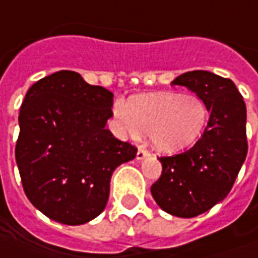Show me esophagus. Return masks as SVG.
I'll return each mask as SVG.
<instances>
[{"label": "esophagus", "instance_id": "obj_1", "mask_svg": "<svg viewBox=\"0 0 258 258\" xmlns=\"http://www.w3.org/2000/svg\"><path fill=\"white\" fill-rule=\"evenodd\" d=\"M148 156H150V153L147 151L146 148H143V147H138L137 160H144V158H147Z\"/></svg>", "mask_w": 258, "mask_h": 258}]
</instances>
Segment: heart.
Listing matches in <instances>:
<instances>
[{
    "label": "heart",
    "instance_id": "1",
    "mask_svg": "<svg viewBox=\"0 0 258 258\" xmlns=\"http://www.w3.org/2000/svg\"><path fill=\"white\" fill-rule=\"evenodd\" d=\"M114 115L134 138L148 134L158 151L174 153L194 144L206 128L209 108L197 94L150 93L117 104Z\"/></svg>",
    "mask_w": 258,
    "mask_h": 258
}]
</instances>
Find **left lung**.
Returning a JSON list of instances; mask_svg holds the SVG:
<instances>
[{
	"mask_svg": "<svg viewBox=\"0 0 258 258\" xmlns=\"http://www.w3.org/2000/svg\"><path fill=\"white\" fill-rule=\"evenodd\" d=\"M203 98L210 111L207 127L190 150L160 157L161 177L151 194L165 213L191 218L209 211L233 188L247 156L243 95L230 78L210 71H188L174 80Z\"/></svg>",
	"mask_w": 258,
	"mask_h": 258,
	"instance_id": "left-lung-1",
	"label": "left lung"
}]
</instances>
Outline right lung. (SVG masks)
I'll return each instance as SVG.
<instances>
[{
    "label": "right lung",
    "mask_w": 258,
    "mask_h": 258,
    "mask_svg": "<svg viewBox=\"0 0 258 258\" xmlns=\"http://www.w3.org/2000/svg\"><path fill=\"white\" fill-rule=\"evenodd\" d=\"M114 94L76 71L41 78L25 94L15 160L24 191L47 217L80 226L100 216L114 170L137 148L105 128Z\"/></svg>",
    "instance_id": "obj_1"
}]
</instances>
